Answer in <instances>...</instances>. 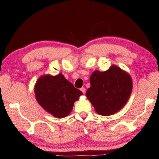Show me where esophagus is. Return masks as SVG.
<instances>
[{
  "label": "esophagus",
  "instance_id": "34e87169",
  "mask_svg": "<svg viewBox=\"0 0 159 159\" xmlns=\"http://www.w3.org/2000/svg\"><path fill=\"white\" fill-rule=\"evenodd\" d=\"M80 91H81L83 94H85V91H86V89L85 88H80Z\"/></svg>",
  "mask_w": 159,
  "mask_h": 159
}]
</instances>
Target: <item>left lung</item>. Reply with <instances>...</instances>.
Wrapping results in <instances>:
<instances>
[{"label":"left lung","mask_w":159,"mask_h":159,"mask_svg":"<svg viewBox=\"0 0 159 159\" xmlns=\"http://www.w3.org/2000/svg\"><path fill=\"white\" fill-rule=\"evenodd\" d=\"M86 96L98 114L108 116L119 111L127 102L132 91L129 74L117 66L106 71H94Z\"/></svg>","instance_id":"obj_1"}]
</instances>
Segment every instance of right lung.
<instances>
[{
	"label": "right lung",
	"instance_id": "right-lung-1",
	"mask_svg": "<svg viewBox=\"0 0 159 159\" xmlns=\"http://www.w3.org/2000/svg\"><path fill=\"white\" fill-rule=\"evenodd\" d=\"M34 92L39 104L57 118L67 116L74 102L83 94L62 74L55 76L44 75L40 77L34 86Z\"/></svg>",
	"mask_w": 159,
	"mask_h": 159
}]
</instances>
